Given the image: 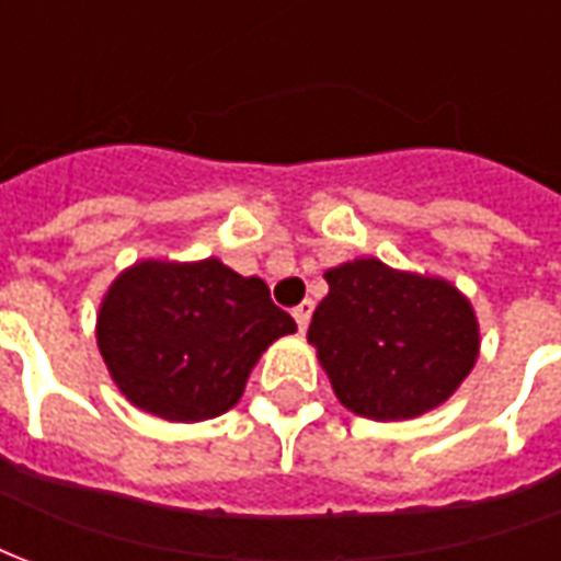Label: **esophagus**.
I'll list each match as a JSON object with an SVG mask.
<instances>
[{
  "instance_id": "34e87169",
  "label": "esophagus",
  "mask_w": 561,
  "mask_h": 561,
  "mask_svg": "<svg viewBox=\"0 0 561 561\" xmlns=\"http://www.w3.org/2000/svg\"><path fill=\"white\" fill-rule=\"evenodd\" d=\"M310 313H313V301H301L296 310H293V317H296L298 322V329L305 331L308 329V322H310Z\"/></svg>"
}]
</instances>
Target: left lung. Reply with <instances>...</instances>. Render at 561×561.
<instances>
[{
    "label": "left lung",
    "mask_w": 561,
    "mask_h": 561,
    "mask_svg": "<svg viewBox=\"0 0 561 561\" xmlns=\"http://www.w3.org/2000/svg\"><path fill=\"white\" fill-rule=\"evenodd\" d=\"M308 329L343 407L374 421H407L443 407L481 353L472 301L445 277L358 256L325 272Z\"/></svg>",
    "instance_id": "obj_1"
}]
</instances>
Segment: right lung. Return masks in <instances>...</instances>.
<instances>
[{
    "instance_id": "1",
    "label": "right lung",
    "mask_w": 561,
    "mask_h": 561,
    "mask_svg": "<svg viewBox=\"0 0 561 561\" xmlns=\"http://www.w3.org/2000/svg\"><path fill=\"white\" fill-rule=\"evenodd\" d=\"M296 320L260 277L218 256L140 260L101 298L95 337L116 388L137 410L175 424L215 419L244 394L260 355Z\"/></svg>"
}]
</instances>
